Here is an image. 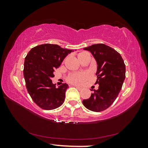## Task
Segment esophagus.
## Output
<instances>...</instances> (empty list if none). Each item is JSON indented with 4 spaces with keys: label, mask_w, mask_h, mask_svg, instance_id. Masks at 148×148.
I'll return each mask as SVG.
<instances>
[{
    "label": "esophagus",
    "mask_w": 148,
    "mask_h": 148,
    "mask_svg": "<svg viewBox=\"0 0 148 148\" xmlns=\"http://www.w3.org/2000/svg\"><path fill=\"white\" fill-rule=\"evenodd\" d=\"M74 87H76V88H77V89H78L79 90H81V89H82V87H78V86H74Z\"/></svg>",
    "instance_id": "esophagus-1"
}]
</instances>
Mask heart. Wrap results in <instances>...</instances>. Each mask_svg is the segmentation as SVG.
I'll list each match as a JSON object with an SVG mask.
<instances>
[{
  "label": "heart",
  "mask_w": 148,
  "mask_h": 148,
  "mask_svg": "<svg viewBox=\"0 0 148 148\" xmlns=\"http://www.w3.org/2000/svg\"><path fill=\"white\" fill-rule=\"evenodd\" d=\"M87 57H89V54L87 52H81L77 54V59L81 62ZM90 76L89 74L87 72H74L70 74L67 77L66 80L69 83L73 85L82 84L85 80L89 78Z\"/></svg>",
  "instance_id": "obj_1"
}]
</instances>
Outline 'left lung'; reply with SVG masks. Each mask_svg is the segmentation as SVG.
I'll use <instances>...</instances> for the list:
<instances>
[{"instance_id":"8db88e82","label":"left lung","mask_w":148,"mask_h":148,"mask_svg":"<svg viewBox=\"0 0 148 148\" xmlns=\"http://www.w3.org/2000/svg\"><path fill=\"white\" fill-rule=\"evenodd\" d=\"M84 49L91 52L97 62L95 84L99 86L88 99L83 100V104L92 112L104 111L114 103L121 91L125 78V64L121 55L107 45L93 44Z\"/></svg>"}]
</instances>
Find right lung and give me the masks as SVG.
Segmentation results:
<instances>
[{
	"label": "right lung",
	"instance_id": "obj_1",
	"mask_svg": "<svg viewBox=\"0 0 148 148\" xmlns=\"http://www.w3.org/2000/svg\"><path fill=\"white\" fill-rule=\"evenodd\" d=\"M73 51L57 44H45L34 47L25 59L23 75L29 94L35 103L46 110L61 106L69 86L63 84L56 88L51 78L67 55Z\"/></svg>",
	"mask_w": 148,
	"mask_h": 148
}]
</instances>
